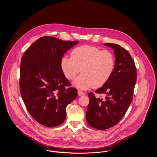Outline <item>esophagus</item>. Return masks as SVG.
<instances>
[{
	"label": "esophagus",
	"mask_w": 157,
	"mask_h": 157,
	"mask_svg": "<svg viewBox=\"0 0 157 157\" xmlns=\"http://www.w3.org/2000/svg\"><path fill=\"white\" fill-rule=\"evenodd\" d=\"M78 95L79 96L83 95H85V93H84V92H82V91L78 90Z\"/></svg>",
	"instance_id": "obj_1"
}]
</instances>
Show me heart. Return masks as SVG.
Here are the masks:
<instances>
[{
  "label": "heart",
  "instance_id": "heart-1",
  "mask_svg": "<svg viewBox=\"0 0 157 157\" xmlns=\"http://www.w3.org/2000/svg\"><path fill=\"white\" fill-rule=\"evenodd\" d=\"M71 57L63 56L61 68L68 80H73L80 72L73 84L82 90L103 86L111 78L115 67V59L111 51L89 45L75 48Z\"/></svg>",
  "mask_w": 157,
  "mask_h": 157
}]
</instances>
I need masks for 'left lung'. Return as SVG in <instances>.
Instances as JSON below:
<instances>
[{
  "mask_svg": "<svg viewBox=\"0 0 157 157\" xmlns=\"http://www.w3.org/2000/svg\"><path fill=\"white\" fill-rule=\"evenodd\" d=\"M114 51L115 67L109 80L95 93L105 94V99L88 94L90 103L86 121L97 130L109 129L117 124L127 111L132 100L136 71L134 62L127 50L114 44H105Z\"/></svg>",
  "mask_w": 157,
  "mask_h": 157,
  "instance_id": "8db88e82",
  "label": "left lung"
}]
</instances>
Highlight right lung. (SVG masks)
<instances>
[{"mask_svg": "<svg viewBox=\"0 0 157 157\" xmlns=\"http://www.w3.org/2000/svg\"><path fill=\"white\" fill-rule=\"evenodd\" d=\"M79 41L67 42L45 36L23 54L21 63L20 90L26 108L40 124L53 128L64 122L66 108L77 97V90L67 88L60 60Z\"/></svg>", "mask_w": 157, "mask_h": 157, "instance_id": "1", "label": "right lung"}]
</instances>
